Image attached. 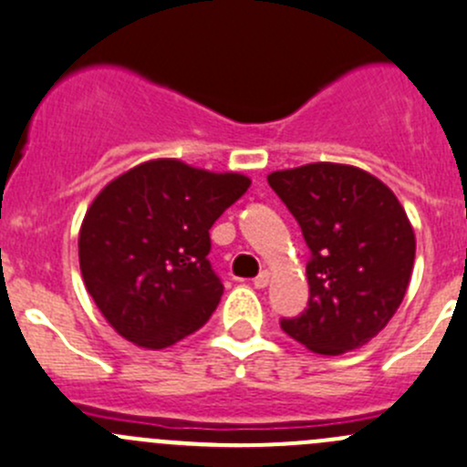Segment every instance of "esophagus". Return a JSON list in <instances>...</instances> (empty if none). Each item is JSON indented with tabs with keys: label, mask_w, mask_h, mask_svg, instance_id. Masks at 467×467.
Returning a JSON list of instances; mask_svg holds the SVG:
<instances>
[{
	"label": "esophagus",
	"mask_w": 467,
	"mask_h": 467,
	"mask_svg": "<svg viewBox=\"0 0 467 467\" xmlns=\"http://www.w3.org/2000/svg\"><path fill=\"white\" fill-rule=\"evenodd\" d=\"M269 285V271H260V274L253 278V287L255 289H265Z\"/></svg>",
	"instance_id": "34e87169"
}]
</instances>
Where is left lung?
I'll list each match as a JSON object with an SVG mask.
<instances>
[{
    "instance_id": "8db88e82",
    "label": "left lung",
    "mask_w": 467,
    "mask_h": 467,
    "mask_svg": "<svg viewBox=\"0 0 467 467\" xmlns=\"http://www.w3.org/2000/svg\"><path fill=\"white\" fill-rule=\"evenodd\" d=\"M266 180L310 248L307 307L280 328L315 354L363 347L392 319L413 274L415 233L404 207L381 180L347 164L319 161Z\"/></svg>"
}]
</instances>
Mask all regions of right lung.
Listing matches in <instances>:
<instances>
[{"mask_svg": "<svg viewBox=\"0 0 467 467\" xmlns=\"http://www.w3.org/2000/svg\"><path fill=\"white\" fill-rule=\"evenodd\" d=\"M251 180L152 160L107 184L79 230L86 289L113 330L164 348L201 328L223 294L210 228Z\"/></svg>", "mask_w": 467, "mask_h": 467, "instance_id": "1", "label": "right lung"}]
</instances>
